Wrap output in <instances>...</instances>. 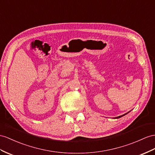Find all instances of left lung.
<instances>
[{
  "instance_id": "left-lung-1",
  "label": "left lung",
  "mask_w": 155,
  "mask_h": 155,
  "mask_svg": "<svg viewBox=\"0 0 155 155\" xmlns=\"http://www.w3.org/2000/svg\"><path fill=\"white\" fill-rule=\"evenodd\" d=\"M128 113H130V111H129V112H128V113H125V114H122V115H120V116L117 117H114V118H120V117H123V116L126 115V114H128Z\"/></svg>"
}]
</instances>
